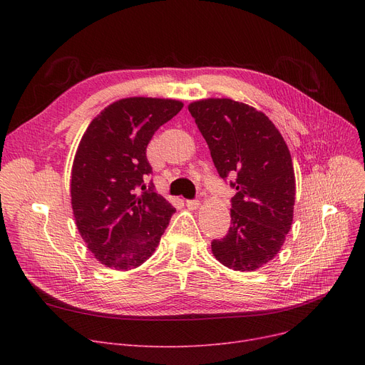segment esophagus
<instances>
[{
  "label": "esophagus",
  "instance_id": "34e87169",
  "mask_svg": "<svg viewBox=\"0 0 365 365\" xmlns=\"http://www.w3.org/2000/svg\"><path fill=\"white\" fill-rule=\"evenodd\" d=\"M186 207L189 210H197L200 207V201L198 200H187L186 201Z\"/></svg>",
  "mask_w": 365,
  "mask_h": 365
}]
</instances>
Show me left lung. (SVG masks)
Returning <instances> with one entry per match:
<instances>
[{
    "label": "left lung",
    "mask_w": 365,
    "mask_h": 365,
    "mask_svg": "<svg viewBox=\"0 0 365 365\" xmlns=\"http://www.w3.org/2000/svg\"><path fill=\"white\" fill-rule=\"evenodd\" d=\"M220 178L231 186V227L212 242L213 256L229 269L253 272L271 262L290 232L296 179L289 146L262 110L232 99L189 103Z\"/></svg>",
    "instance_id": "obj_1"
}]
</instances>
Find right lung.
Here are the masks:
<instances>
[{
    "mask_svg": "<svg viewBox=\"0 0 365 365\" xmlns=\"http://www.w3.org/2000/svg\"><path fill=\"white\" fill-rule=\"evenodd\" d=\"M182 108L175 99H120L90 123L76 148L71 170L75 225L93 256L110 269L145 263L176 212L143 179L152 173L148 143Z\"/></svg>",
    "mask_w": 365,
    "mask_h": 365,
    "instance_id": "add662e5",
    "label": "right lung"
}]
</instances>
